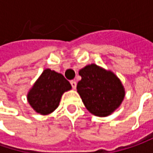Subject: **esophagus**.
Wrapping results in <instances>:
<instances>
[{"mask_svg": "<svg viewBox=\"0 0 153 153\" xmlns=\"http://www.w3.org/2000/svg\"><path fill=\"white\" fill-rule=\"evenodd\" d=\"M70 83H71V85H72V87H73L74 89H75V88H76L77 83L75 80H71V81H70Z\"/></svg>", "mask_w": 153, "mask_h": 153, "instance_id": "34e87169", "label": "esophagus"}]
</instances>
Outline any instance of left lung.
Segmentation results:
<instances>
[{
    "label": "left lung",
    "mask_w": 153,
    "mask_h": 153,
    "mask_svg": "<svg viewBox=\"0 0 153 153\" xmlns=\"http://www.w3.org/2000/svg\"><path fill=\"white\" fill-rule=\"evenodd\" d=\"M79 74L81 80L77 84V91L91 114L107 116L120 106L125 91L112 72L91 64L79 70Z\"/></svg>",
    "instance_id": "left-lung-1"
}]
</instances>
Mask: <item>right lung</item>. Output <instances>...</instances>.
<instances>
[{
  "label": "right lung",
  "mask_w": 153,
  "mask_h": 153,
  "mask_svg": "<svg viewBox=\"0 0 153 153\" xmlns=\"http://www.w3.org/2000/svg\"><path fill=\"white\" fill-rule=\"evenodd\" d=\"M72 88L62 74L45 69L28 93L30 106L41 115H48L56 109L65 91Z\"/></svg>",
  "instance_id": "right-lung-1"
}]
</instances>
